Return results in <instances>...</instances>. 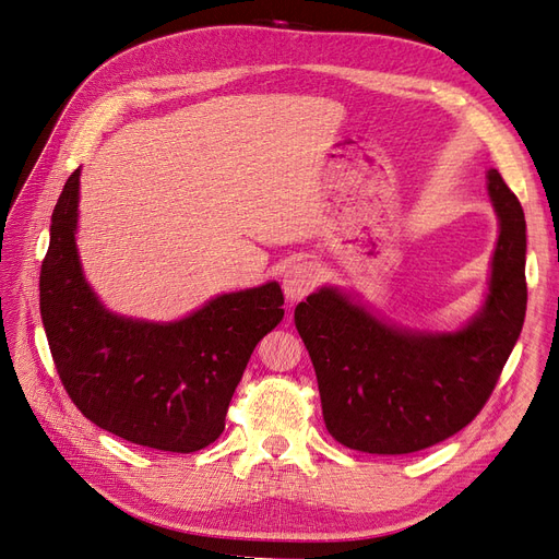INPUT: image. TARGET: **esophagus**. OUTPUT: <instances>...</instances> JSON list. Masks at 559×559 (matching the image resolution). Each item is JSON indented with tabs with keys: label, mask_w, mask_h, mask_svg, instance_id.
<instances>
[{
	"label": "esophagus",
	"mask_w": 559,
	"mask_h": 559,
	"mask_svg": "<svg viewBox=\"0 0 559 559\" xmlns=\"http://www.w3.org/2000/svg\"><path fill=\"white\" fill-rule=\"evenodd\" d=\"M319 273H317V265L312 261H298L294 263L289 270L284 273V294L289 300H300L306 298L314 286H317Z\"/></svg>",
	"instance_id": "34e87169"
}]
</instances>
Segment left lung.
Masks as SVG:
<instances>
[{
  "label": "left lung",
  "mask_w": 559,
  "mask_h": 559,
  "mask_svg": "<svg viewBox=\"0 0 559 559\" xmlns=\"http://www.w3.org/2000/svg\"><path fill=\"white\" fill-rule=\"evenodd\" d=\"M501 222L485 310L450 335L386 326L333 289L298 302L296 329L317 373L329 433L349 450L408 454L462 431L492 396L527 310L524 212L487 173Z\"/></svg>",
  "instance_id": "8db88e82"
}]
</instances>
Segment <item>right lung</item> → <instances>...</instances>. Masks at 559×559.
<instances>
[{"mask_svg":"<svg viewBox=\"0 0 559 559\" xmlns=\"http://www.w3.org/2000/svg\"><path fill=\"white\" fill-rule=\"evenodd\" d=\"M79 170L50 218L39 308L64 392L93 425L134 445L195 452L226 427L253 347L284 317L277 282L226 294L175 324L109 314L83 280L74 228Z\"/></svg>","mask_w":559,"mask_h":559,"instance_id":"right-lung-1","label":"right lung"}]
</instances>
